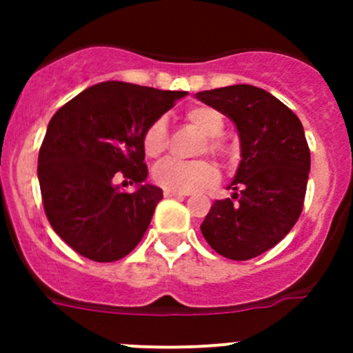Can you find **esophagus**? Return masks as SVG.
Here are the masks:
<instances>
[{
    "label": "esophagus",
    "instance_id": "obj_1",
    "mask_svg": "<svg viewBox=\"0 0 353 353\" xmlns=\"http://www.w3.org/2000/svg\"><path fill=\"white\" fill-rule=\"evenodd\" d=\"M164 196H166V198H183V196H187V192H179V191H170V189H164Z\"/></svg>",
    "mask_w": 353,
    "mask_h": 353
}]
</instances>
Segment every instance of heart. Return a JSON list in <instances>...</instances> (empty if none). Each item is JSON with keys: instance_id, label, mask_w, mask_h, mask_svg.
<instances>
[{"instance_id": "1", "label": "heart", "mask_w": 353, "mask_h": 353, "mask_svg": "<svg viewBox=\"0 0 353 353\" xmlns=\"http://www.w3.org/2000/svg\"><path fill=\"white\" fill-rule=\"evenodd\" d=\"M187 121L196 130L205 136L201 152L208 150L210 154L226 155V146L219 138L223 134L224 121L223 114L208 105H196L185 113ZM168 146V125L164 118H157L146 127L143 134V150L148 157H159L164 154ZM154 180L164 189L179 192H192L203 187L214 185L219 180V171L210 161H180V159H166L157 164L154 170Z\"/></svg>"}]
</instances>
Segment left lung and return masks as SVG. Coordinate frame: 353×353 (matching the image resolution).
<instances>
[{"label":"left lung","mask_w":353,"mask_h":353,"mask_svg":"<svg viewBox=\"0 0 353 353\" xmlns=\"http://www.w3.org/2000/svg\"><path fill=\"white\" fill-rule=\"evenodd\" d=\"M196 99L235 123L242 157L228 185L232 198L212 205L201 233L221 256L251 260L281 242L301 215L311 168L304 129L292 109L251 84L207 90Z\"/></svg>","instance_id":"8db88e82"}]
</instances>
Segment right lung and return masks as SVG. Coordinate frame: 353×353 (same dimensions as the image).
I'll use <instances>...</instances> for the list:
<instances>
[{"mask_svg": "<svg viewBox=\"0 0 353 353\" xmlns=\"http://www.w3.org/2000/svg\"><path fill=\"white\" fill-rule=\"evenodd\" d=\"M185 95L105 81L51 118L37 170L43 210L81 256L117 261L139 244L162 199V189L145 182L143 134ZM121 178L137 191L121 192Z\"/></svg>", "mask_w": 353, "mask_h": 353, "instance_id": "1", "label": "right lung"}]
</instances>
